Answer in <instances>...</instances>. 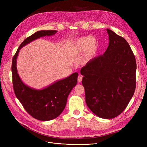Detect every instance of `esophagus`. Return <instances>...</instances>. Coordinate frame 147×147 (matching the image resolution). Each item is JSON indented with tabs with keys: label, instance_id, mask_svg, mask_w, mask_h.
I'll use <instances>...</instances> for the list:
<instances>
[{
	"label": "esophagus",
	"instance_id": "1",
	"mask_svg": "<svg viewBox=\"0 0 147 147\" xmlns=\"http://www.w3.org/2000/svg\"><path fill=\"white\" fill-rule=\"evenodd\" d=\"M82 79H83V76H82V75H79V76L78 77V79H77L78 82L80 83L82 81Z\"/></svg>",
	"mask_w": 147,
	"mask_h": 147
}]
</instances>
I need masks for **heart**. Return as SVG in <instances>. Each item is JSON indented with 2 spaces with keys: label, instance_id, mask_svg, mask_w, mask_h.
Instances as JSON below:
<instances>
[{
  "label": "heart",
  "instance_id": "1",
  "mask_svg": "<svg viewBox=\"0 0 147 147\" xmlns=\"http://www.w3.org/2000/svg\"><path fill=\"white\" fill-rule=\"evenodd\" d=\"M96 47V39L92 37H86L80 38L77 40L75 46V50L78 53L84 50V59L89 60L94 56Z\"/></svg>",
  "mask_w": 147,
  "mask_h": 147
}]
</instances>
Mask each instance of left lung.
Listing matches in <instances>:
<instances>
[{
	"mask_svg": "<svg viewBox=\"0 0 147 147\" xmlns=\"http://www.w3.org/2000/svg\"><path fill=\"white\" fill-rule=\"evenodd\" d=\"M109 45L104 55L82 68L87 106L97 117H117L126 108L136 87V61L129 43L107 29Z\"/></svg>",
	"mask_w": 147,
	"mask_h": 147,
	"instance_id": "obj_1",
	"label": "left lung"
}]
</instances>
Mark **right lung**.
<instances>
[{
  "label": "right lung",
  "instance_id": "add662e5",
  "mask_svg": "<svg viewBox=\"0 0 147 147\" xmlns=\"http://www.w3.org/2000/svg\"><path fill=\"white\" fill-rule=\"evenodd\" d=\"M57 30H40L26 38L21 43L13 56L11 64L13 86L15 94L30 116L40 121L56 118L64 110L67 97L77 83L78 73L53 83L41 90H35L26 86L20 79L16 69V58L20 49L34 40L50 36Z\"/></svg>",
  "mask_w": 147,
  "mask_h": 147
}]
</instances>
